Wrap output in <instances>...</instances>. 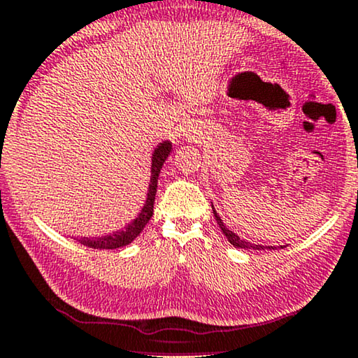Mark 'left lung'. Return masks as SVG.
<instances>
[{
    "instance_id": "obj_1",
    "label": "left lung",
    "mask_w": 358,
    "mask_h": 358,
    "mask_svg": "<svg viewBox=\"0 0 358 358\" xmlns=\"http://www.w3.org/2000/svg\"><path fill=\"white\" fill-rule=\"evenodd\" d=\"M213 213H214V217H216V221L219 224V227H221L222 234L226 236L227 241L231 242V244L234 245V247H237V249H245V250H265V249H270V250H276V247H273V245H257V244H252V242L245 241V239H241V237L237 236L236 232H232L231 229H229L226 224L222 222V219L219 217V214L216 213V209H214V206H213ZM283 247L285 245H280V249H283Z\"/></svg>"
}]
</instances>
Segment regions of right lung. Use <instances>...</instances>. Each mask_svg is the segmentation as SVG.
Wrapping results in <instances>:
<instances>
[{
	"mask_svg": "<svg viewBox=\"0 0 358 358\" xmlns=\"http://www.w3.org/2000/svg\"><path fill=\"white\" fill-rule=\"evenodd\" d=\"M171 152V142L164 141L154 149L152 154V165H150V183H149V192H147L145 204L142 206L141 213L137 214L134 221H131L124 229L114 231L113 234L101 236V237H78L80 244L90 247V249H119V247L129 245L137 236L144 231L145 224L149 222V219L154 214V201H155V193H157V182H159V175L162 170L164 162L169 159Z\"/></svg>",
	"mask_w": 358,
	"mask_h": 358,
	"instance_id": "1",
	"label": "right lung"
}]
</instances>
